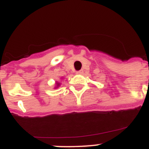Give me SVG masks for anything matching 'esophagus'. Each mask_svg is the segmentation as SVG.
I'll use <instances>...</instances> for the list:
<instances>
[{
  "label": "esophagus",
  "instance_id": "obj_1",
  "mask_svg": "<svg viewBox=\"0 0 149 149\" xmlns=\"http://www.w3.org/2000/svg\"><path fill=\"white\" fill-rule=\"evenodd\" d=\"M83 73V71L82 70H80V71H77L76 72V74H81Z\"/></svg>",
  "mask_w": 149,
  "mask_h": 149
}]
</instances>
